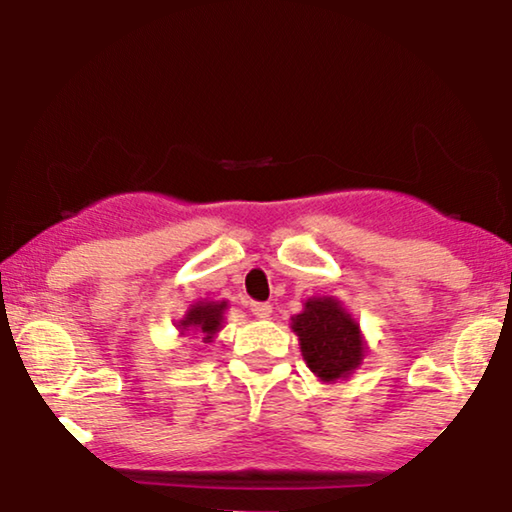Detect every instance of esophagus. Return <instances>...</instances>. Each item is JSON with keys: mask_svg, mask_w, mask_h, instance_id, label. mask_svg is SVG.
I'll list each match as a JSON object with an SVG mask.
<instances>
[{"mask_svg": "<svg viewBox=\"0 0 512 512\" xmlns=\"http://www.w3.org/2000/svg\"><path fill=\"white\" fill-rule=\"evenodd\" d=\"M249 310H251V314H254L256 319H268L270 314H272V305H268V303H251Z\"/></svg>", "mask_w": 512, "mask_h": 512, "instance_id": "34e87169", "label": "esophagus"}]
</instances>
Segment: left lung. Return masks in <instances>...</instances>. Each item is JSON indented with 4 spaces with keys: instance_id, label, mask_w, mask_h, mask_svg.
<instances>
[{
    "instance_id": "left-lung-1",
    "label": "left lung",
    "mask_w": 512,
    "mask_h": 512,
    "mask_svg": "<svg viewBox=\"0 0 512 512\" xmlns=\"http://www.w3.org/2000/svg\"><path fill=\"white\" fill-rule=\"evenodd\" d=\"M291 331L298 335L307 368L324 384L349 380L366 359L368 345L359 321L333 296L307 298L303 312L291 317Z\"/></svg>"
}]
</instances>
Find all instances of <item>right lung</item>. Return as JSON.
<instances>
[{
    "mask_svg": "<svg viewBox=\"0 0 512 512\" xmlns=\"http://www.w3.org/2000/svg\"><path fill=\"white\" fill-rule=\"evenodd\" d=\"M226 310V300H198L177 321L179 335H200L202 342H212L223 328Z\"/></svg>",
    "mask_w": 512,
    "mask_h": 512,
    "instance_id": "add662e5",
    "label": "right lung"
}]
</instances>
